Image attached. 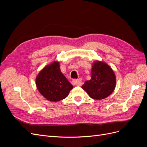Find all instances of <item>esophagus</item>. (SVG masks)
I'll return each mask as SVG.
<instances>
[{
  "mask_svg": "<svg viewBox=\"0 0 147 147\" xmlns=\"http://www.w3.org/2000/svg\"><path fill=\"white\" fill-rule=\"evenodd\" d=\"M72 83L74 85H77V86H81L82 84V82L81 79L74 80H72Z\"/></svg>",
  "mask_w": 147,
  "mask_h": 147,
  "instance_id": "34e87169",
  "label": "esophagus"
}]
</instances>
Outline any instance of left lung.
<instances>
[{
  "label": "left lung",
  "instance_id": "1",
  "mask_svg": "<svg viewBox=\"0 0 147 147\" xmlns=\"http://www.w3.org/2000/svg\"><path fill=\"white\" fill-rule=\"evenodd\" d=\"M91 80L82 88L92 99L100 100L112 94L116 85V77L110 67L102 61H95L92 65Z\"/></svg>",
  "mask_w": 147,
  "mask_h": 147
}]
</instances>
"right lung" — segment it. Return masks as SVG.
Instances as JSON below:
<instances>
[{"label":"right lung","mask_w":147,"mask_h":147,"mask_svg":"<svg viewBox=\"0 0 147 147\" xmlns=\"http://www.w3.org/2000/svg\"><path fill=\"white\" fill-rule=\"evenodd\" d=\"M40 93L49 101L57 102L68 96L73 86L62 74L58 62L45 67L36 77Z\"/></svg>","instance_id":"1"}]
</instances>
